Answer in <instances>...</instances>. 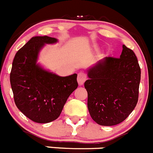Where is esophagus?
Returning a JSON list of instances; mask_svg holds the SVG:
<instances>
[{"label":"esophagus","instance_id":"34e87169","mask_svg":"<svg viewBox=\"0 0 153 153\" xmlns=\"http://www.w3.org/2000/svg\"><path fill=\"white\" fill-rule=\"evenodd\" d=\"M77 79H78V84H79L80 86L83 85L84 81L86 80V75L84 72H80L78 74V78H77Z\"/></svg>","mask_w":153,"mask_h":153}]
</instances>
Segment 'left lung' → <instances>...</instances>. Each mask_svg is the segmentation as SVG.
Returning a JSON list of instances; mask_svg holds the SVG:
<instances>
[{"instance_id":"left-lung-1","label":"left lung","mask_w":153,"mask_h":153,"mask_svg":"<svg viewBox=\"0 0 153 153\" xmlns=\"http://www.w3.org/2000/svg\"><path fill=\"white\" fill-rule=\"evenodd\" d=\"M84 83L89 114L97 124L124 121L138 103L141 68L135 52L125 45L120 58L106 57L88 70Z\"/></svg>"}]
</instances>
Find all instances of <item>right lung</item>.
<instances>
[{
    "instance_id": "right-lung-1",
    "label": "right lung",
    "mask_w": 153,
    "mask_h": 153,
    "mask_svg": "<svg viewBox=\"0 0 153 153\" xmlns=\"http://www.w3.org/2000/svg\"><path fill=\"white\" fill-rule=\"evenodd\" d=\"M57 39L33 37L15 54L10 84L17 107L27 118L41 124L57 119L67 98L78 87L77 74L60 77L36 64L38 52L45 44Z\"/></svg>"
}]
</instances>
